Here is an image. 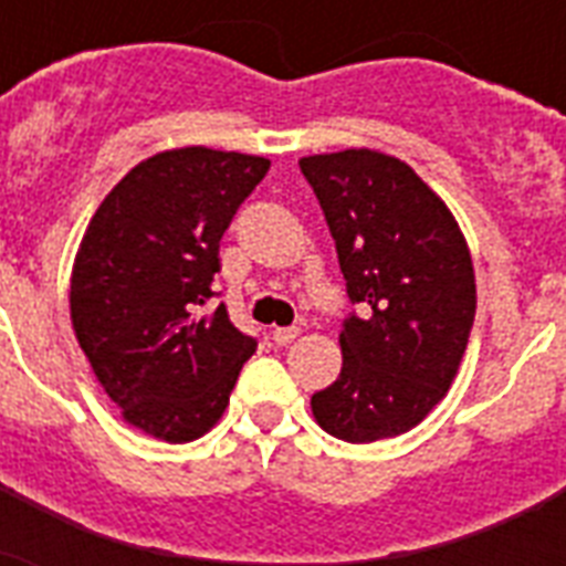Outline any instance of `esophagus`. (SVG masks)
Instances as JSON below:
<instances>
[{"label": "esophagus", "mask_w": 566, "mask_h": 566, "mask_svg": "<svg viewBox=\"0 0 566 566\" xmlns=\"http://www.w3.org/2000/svg\"><path fill=\"white\" fill-rule=\"evenodd\" d=\"M300 332H302L300 326H279V328H273V344L275 346L293 344V340L300 337Z\"/></svg>", "instance_id": "obj_1"}]
</instances>
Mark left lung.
I'll list each match as a JSON object with an SVG mask.
<instances>
[{"label": "left lung", "mask_w": 566, "mask_h": 566, "mask_svg": "<svg viewBox=\"0 0 566 566\" xmlns=\"http://www.w3.org/2000/svg\"><path fill=\"white\" fill-rule=\"evenodd\" d=\"M300 170L358 308L340 332V376L311 396V411L346 443L394 438L455 378L475 317L470 249L447 205L399 158L346 149L302 158Z\"/></svg>", "instance_id": "8db88e82"}]
</instances>
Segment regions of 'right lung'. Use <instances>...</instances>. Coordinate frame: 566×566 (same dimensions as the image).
<instances>
[{
  "label": "right lung",
  "instance_id": "1",
  "mask_svg": "<svg viewBox=\"0 0 566 566\" xmlns=\"http://www.w3.org/2000/svg\"><path fill=\"white\" fill-rule=\"evenodd\" d=\"M270 170L205 146L146 158L105 196L75 255L70 314L93 373L135 429L188 443L229 405L258 340L211 311L220 238Z\"/></svg>",
  "mask_w": 566,
  "mask_h": 566
}]
</instances>
